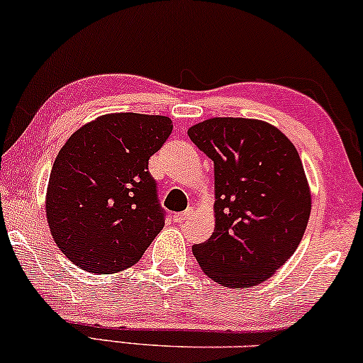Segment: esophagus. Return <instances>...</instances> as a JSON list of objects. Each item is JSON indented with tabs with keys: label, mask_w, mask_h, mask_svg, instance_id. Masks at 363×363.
I'll return each mask as SVG.
<instances>
[{
	"label": "esophagus",
	"mask_w": 363,
	"mask_h": 363,
	"mask_svg": "<svg viewBox=\"0 0 363 363\" xmlns=\"http://www.w3.org/2000/svg\"><path fill=\"white\" fill-rule=\"evenodd\" d=\"M192 214V211L189 209V211H184V213H177V214H174V223H182V221H186L187 218H189V216Z\"/></svg>",
	"instance_id": "34e87169"
}]
</instances>
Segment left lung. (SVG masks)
<instances>
[{"instance_id": "8db88e82", "label": "left lung", "mask_w": 363, "mask_h": 363, "mask_svg": "<svg viewBox=\"0 0 363 363\" xmlns=\"http://www.w3.org/2000/svg\"><path fill=\"white\" fill-rule=\"evenodd\" d=\"M214 162L216 228L192 246L201 269L229 288L268 279L305 235L311 197L288 137L255 118L216 117L187 130Z\"/></svg>"}]
</instances>
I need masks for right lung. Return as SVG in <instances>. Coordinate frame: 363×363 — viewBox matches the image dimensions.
Returning <instances> with one entry per match:
<instances>
[{
	"label": "right lung",
	"instance_id": "right-lung-1",
	"mask_svg": "<svg viewBox=\"0 0 363 363\" xmlns=\"http://www.w3.org/2000/svg\"><path fill=\"white\" fill-rule=\"evenodd\" d=\"M172 134L162 116L110 113L60 149L47 219L60 251L89 273H117L142 258L166 221L149 159Z\"/></svg>",
	"mask_w": 363,
	"mask_h": 363
}]
</instances>
